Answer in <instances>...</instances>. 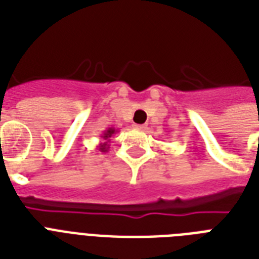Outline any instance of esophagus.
Masks as SVG:
<instances>
[{
  "mask_svg": "<svg viewBox=\"0 0 259 259\" xmlns=\"http://www.w3.org/2000/svg\"><path fill=\"white\" fill-rule=\"evenodd\" d=\"M136 129H138V130H145V129H146V125H136Z\"/></svg>",
  "mask_w": 259,
  "mask_h": 259,
  "instance_id": "1",
  "label": "esophagus"
}]
</instances>
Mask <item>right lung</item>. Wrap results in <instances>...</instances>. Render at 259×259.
<instances>
[{
	"label": "right lung",
	"mask_w": 259,
	"mask_h": 259,
	"mask_svg": "<svg viewBox=\"0 0 259 259\" xmlns=\"http://www.w3.org/2000/svg\"><path fill=\"white\" fill-rule=\"evenodd\" d=\"M118 130H115L114 127H109V129H106L103 133L101 134V138H102V142L98 145L99 150L101 152H107L109 150V142L111 141V137H113V134L117 133Z\"/></svg>",
	"instance_id": "1"
}]
</instances>
